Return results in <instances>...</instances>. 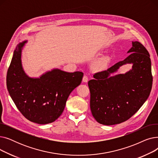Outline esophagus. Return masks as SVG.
Wrapping results in <instances>:
<instances>
[{
  "mask_svg": "<svg viewBox=\"0 0 158 158\" xmlns=\"http://www.w3.org/2000/svg\"><path fill=\"white\" fill-rule=\"evenodd\" d=\"M88 81V77L86 76H84L83 77H82V82H87Z\"/></svg>",
  "mask_w": 158,
  "mask_h": 158,
  "instance_id": "obj_1",
  "label": "esophagus"
}]
</instances>
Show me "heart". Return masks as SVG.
<instances>
[{"instance_id": "1", "label": "heart", "mask_w": 158, "mask_h": 158, "mask_svg": "<svg viewBox=\"0 0 158 158\" xmlns=\"http://www.w3.org/2000/svg\"><path fill=\"white\" fill-rule=\"evenodd\" d=\"M108 62H109L108 59H106V58H105V59H102L96 63V64L95 65V69L97 70H104L107 66Z\"/></svg>"}]
</instances>
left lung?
I'll list each match as a JSON object with an SVG mask.
<instances>
[{"instance_id":"obj_1","label":"left lung","mask_w":158,"mask_h":158,"mask_svg":"<svg viewBox=\"0 0 158 158\" xmlns=\"http://www.w3.org/2000/svg\"><path fill=\"white\" fill-rule=\"evenodd\" d=\"M131 53L125 60L107 70L94 75L88 81L90 109L99 123L112 126L125 122L135 114L150 95L152 76L151 61L147 49L138 41H132ZM131 64L125 74L112 76L123 65Z\"/></svg>"}]
</instances>
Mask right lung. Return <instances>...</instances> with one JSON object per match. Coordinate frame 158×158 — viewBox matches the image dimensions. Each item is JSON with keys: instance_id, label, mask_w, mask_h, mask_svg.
I'll return each instance as SVG.
<instances>
[{"instance_id": "right-lung-1", "label": "right lung", "mask_w": 158, "mask_h": 158, "mask_svg": "<svg viewBox=\"0 0 158 158\" xmlns=\"http://www.w3.org/2000/svg\"><path fill=\"white\" fill-rule=\"evenodd\" d=\"M27 41L19 43L14 51L7 73V90L27 119L38 124L50 123L62 114L70 93L81 84L83 73L53 69L39 77H29L22 63V52Z\"/></svg>"}]
</instances>
